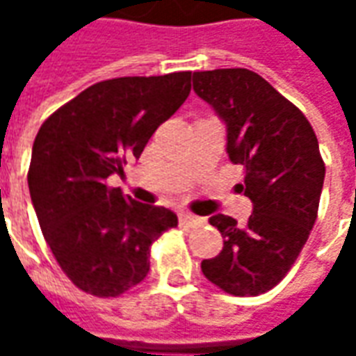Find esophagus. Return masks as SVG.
I'll use <instances>...</instances> for the list:
<instances>
[{
  "mask_svg": "<svg viewBox=\"0 0 356 356\" xmlns=\"http://www.w3.org/2000/svg\"><path fill=\"white\" fill-rule=\"evenodd\" d=\"M179 221H181V225H185V227H196V225L202 223L200 217L193 216V213H179Z\"/></svg>",
  "mask_w": 356,
  "mask_h": 356,
  "instance_id": "1",
  "label": "esophagus"
}]
</instances>
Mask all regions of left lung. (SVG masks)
<instances>
[{"label":"left lung","mask_w":356,"mask_h":356,"mask_svg":"<svg viewBox=\"0 0 356 356\" xmlns=\"http://www.w3.org/2000/svg\"><path fill=\"white\" fill-rule=\"evenodd\" d=\"M193 88L227 125V154L244 165L240 191L254 204L246 225L209 217L223 250L202 273L231 296H259L286 276L316 221L326 173L318 140L303 112L252 70L194 72Z\"/></svg>","instance_id":"1"}]
</instances>
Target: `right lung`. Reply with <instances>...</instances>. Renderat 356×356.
I'll list each match as a JSON object with an SVG mask.
<instances>
[{
    "instance_id": "right-lung-1",
    "label": "right lung",
    "mask_w": 356,
    "mask_h": 356,
    "mask_svg": "<svg viewBox=\"0 0 356 356\" xmlns=\"http://www.w3.org/2000/svg\"><path fill=\"white\" fill-rule=\"evenodd\" d=\"M191 72L127 76L95 83L53 112L32 147L28 188L45 242L80 290L122 296L150 268V246L177 216L124 196V175L148 139L191 93Z\"/></svg>"
}]
</instances>
